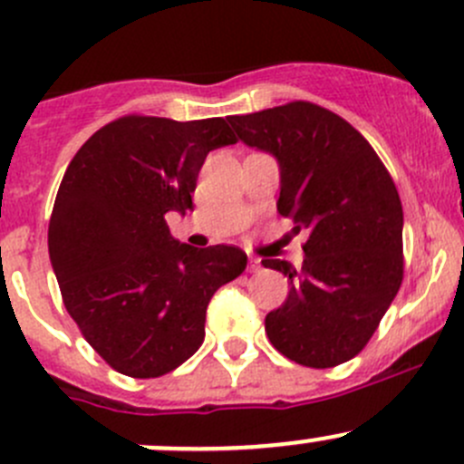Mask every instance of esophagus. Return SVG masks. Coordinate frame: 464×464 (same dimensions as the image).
<instances>
[{"mask_svg": "<svg viewBox=\"0 0 464 464\" xmlns=\"http://www.w3.org/2000/svg\"><path fill=\"white\" fill-rule=\"evenodd\" d=\"M249 271H260V260L249 256Z\"/></svg>", "mask_w": 464, "mask_h": 464, "instance_id": "obj_1", "label": "esophagus"}]
</instances>
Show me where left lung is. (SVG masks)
Listing matches in <instances>:
<instances>
[{"label":"left lung","instance_id":"left-lung-1","mask_svg":"<svg viewBox=\"0 0 464 464\" xmlns=\"http://www.w3.org/2000/svg\"><path fill=\"white\" fill-rule=\"evenodd\" d=\"M228 123L251 148L280 163L278 213L305 233V260H262L289 280L269 312L271 345L307 368H334L362 353L404 278L395 181L372 145L345 119L307 101Z\"/></svg>","mask_w":464,"mask_h":464}]
</instances>
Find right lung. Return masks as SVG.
Listing matches in <instances>:
<instances>
[{"instance_id": "add662e5", "label": "right lung", "mask_w": 464, "mask_h": 464, "mask_svg": "<svg viewBox=\"0 0 464 464\" xmlns=\"http://www.w3.org/2000/svg\"><path fill=\"white\" fill-rule=\"evenodd\" d=\"M233 143L224 119L130 114L93 132L64 172L49 258L69 316L121 375L161 377L193 357L210 298L245 271L237 246L193 249L166 224L193 208L206 154Z\"/></svg>"}]
</instances>
